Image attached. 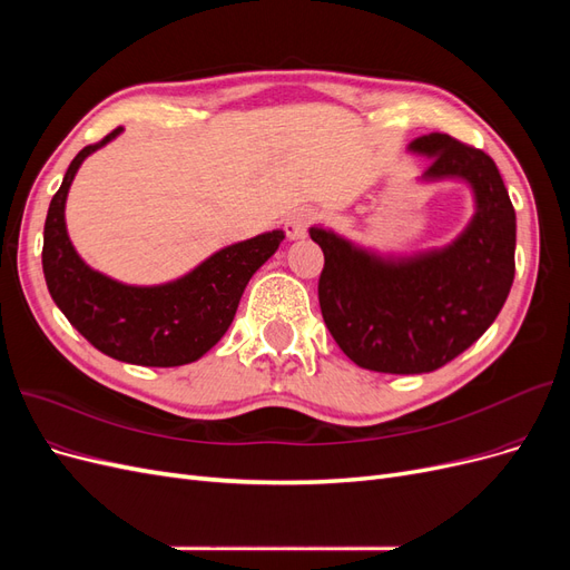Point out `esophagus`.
Masks as SVG:
<instances>
[{"label":"esophagus","instance_id":"34e87169","mask_svg":"<svg viewBox=\"0 0 570 570\" xmlns=\"http://www.w3.org/2000/svg\"><path fill=\"white\" fill-rule=\"evenodd\" d=\"M316 218H318V216H316V212L312 209V206H302V209H295V212H292V214L287 216V220H285V235H287L289 239H302V237H306L308 228H312V223H314Z\"/></svg>","mask_w":570,"mask_h":570}]
</instances>
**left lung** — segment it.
<instances>
[{"mask_svg": "<svg viewBox=\"0 0 570 570\" xmlns=\"http://www.w3.org/2000/svg\"><path fill=\"white\" fill-rule=\"evenodd\" d=\"M409 151L430 159L423 183L461 180L475 212L450 245L381 254L331 228L308 230L323 249L318 302L327 331L356 366L430 373L488 331L513 283L515 212L497 164L444 132L421 135Z\"/></svg>", "mask_w": 570, "mask_h": 570, "instance_id": "left-lung-1", "label": "left lung"}]
</instances>
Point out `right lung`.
I'll return each mask as SVG.
<instances>
[{
  "label": "right lung",
  "instance_id": "right-lung-1",
  "mask_svg": "<svg viewBox=\"0 0 570 570\" xmlns=\"http://www.w3.org/2000/svg\"><path fill=\"white\" fill-rule=\"evenodd\" d=\"M124 128L78 151L45 220L42 271L61 314L92 347L135 366H183L209 352L230 327L252 275L278 252L283 230L218 249L161 285H126L90 268L66 230V197L80 164Z\"/></svg>",
  "mask_w": 570,
  "mask_h": 570
}]
</instances>
